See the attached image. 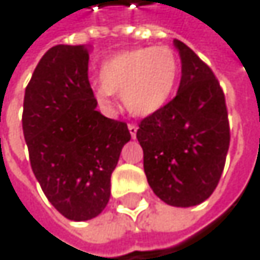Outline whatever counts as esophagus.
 <instances>
[{
    "mask_svg": "<svg viewBox=\"0 0 260 260\" xmlns=\"http://www.w3.org/2000/svg\"><path fill=\"white\" fill-rule=\"evenodd\" d=\"M128 132H130L132 138L135 139V138H136V133H138V125H135V124H128Z\"/></svg>",
    "mask_w": 260,
    "mask_h": 260,
    "instance_id": "1",
    "label": "esophagus"
}]
</instances>
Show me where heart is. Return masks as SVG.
Wrapping results in <instances>:
<instances>
[{
  "label": "heart",
  "instance_id": "b5f03b06",
  "mask_svg": "<svg viewBox=\"0 0 260 260\" xmlns=\"http://www.w3.org/2000/svg\"><path fill=\"white\" fill-rule=\"evenodd\" d=\"M178 73V56L167 46L122 50L103 62L93 94L103 107L112 106L113 93L121 94L132 115L145 118L167 104Z\"/></svg>",
  "mask_w": 260,
  "mask_h": 260
}]
</instances>
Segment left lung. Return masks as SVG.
<instances>
[{
    "label": "left lung",
    "instance_id": "obj_1",
    "mask_svg": "<svg viewBox=\"0 0 260 260\" xmlns=\"http://www.w3.org/2000/svg\"><path fill=\"white\" fill-rule=\"evenodd\" d=\"M175 100L141 121L136 138L153 193L172 207L199 205L214 191L230 145L225 96L213 72L184 43Z\"/></svg>",
    "mask_w": 260,
    "mask_h": 260
}]
</instances>
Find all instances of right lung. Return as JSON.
Returning a JSON list of instances; mask_svg holds the SVG:
<instances>
[{
    "mask_svg": "<svg viewBox=\"0 0 260 260\" xmlns=\"http://www.w3.org/2000/svg\"><path fill=\"white\" fill-rule=\"evenodd\" d=\"M90 46H55L24 94L22 132L30 166L50 204L67 219L96 217L130 132L96 110L87 70Z\"/></svg>",
    "mask_w": 260,
    "mask_h": 260,
    "instance_id": "add662e5",
    "label": "right lung"
}]
</instances>
